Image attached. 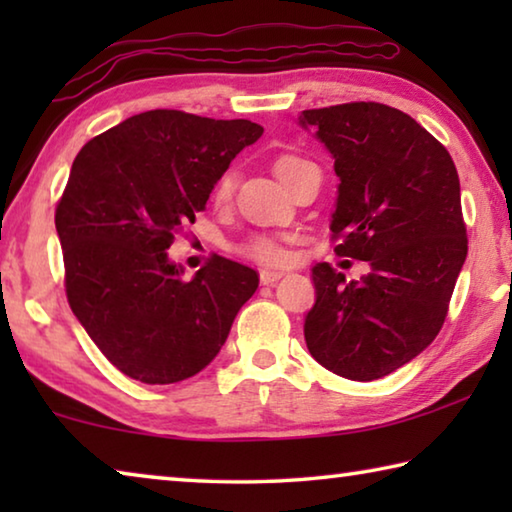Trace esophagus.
Masks as SVG:
<instances>
[{
	"instance_id": "obj_1",
	"label": "esophagus",
	"mask_w": 512,
	"mask_h": 512,
	"mask_svg": "<svg viewBox=\"0 0 512 512\" xmlns=\"http://www.w3.org/2000/svg\"><path fill=\"white\" fill-rule=\"evenodd\" d=\"M282 277V271H277V268H262L259 271V280H262V284H273Z\"/></svg>"
}]
</instances>
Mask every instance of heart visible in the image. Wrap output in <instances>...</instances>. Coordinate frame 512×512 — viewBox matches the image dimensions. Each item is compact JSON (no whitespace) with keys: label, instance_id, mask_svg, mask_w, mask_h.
Segmentation results:
<instances>
[{"label":"heart","instance_id":"1","mask_svg":"<svg viewBox=\"0 0 512 512\" xmlns=\"http://www.w3.org/2000/svg\"><path fill=\"white\" fill-rule=\"evenodd\" d=\"M298 160L300 158H296V155H280V158L275 160L277 178H280V180L287 178L289 169ZM232 187H235V173H232V171L221 173L219 180H216V185H214V192H212L214 201H219V203L228 201L230 194H232ZM241 250H244L246 255L255 257V259H259V262H266V264H277V262H284V259H287V250L282 248L280 241L268 239V237L250 239V241H246L244 248H241Z\"/></svg>","mask_w":512,"mask_h":512}]
</instances>
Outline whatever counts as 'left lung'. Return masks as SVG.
<instances>
[{
    "instance_id": "left-lung-1",
    "label": "left lung",
    "mask_w": 512,
    "mask_h": 512,
    "mask_svg": "<svg viewBox=\"0 0 512 512\" xmlns=\"http://www.w3.org/2000/svg\"><path fill=\"white\" fill-rule=\"evenodd\" d=\"M300 126L314 128L341 180L336 255L370 266L359 282L327 262L311 268L307 348L334 375L386 377L436 339L465 264L454 160L413 117L375 101L302 110Z\"/></svg>"
}]
</instances>
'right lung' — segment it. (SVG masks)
<instances>
[{"label":"right lung","mask_w":512,"mask_h":512,"mask_svg":"<svg viewBox=\"0 0 512 512\" xmlns=\"http://www.w3.org/2000/svg\"><path fill=\"white\" fill-rule=\"evenodd\" d=\"M262 133L248 119L149 110L76 155L56 207L67 300L97 348L131 379L194 377L257 291V271L225 257L185 280L167 250Z\"/></svg>","instance_id":"1"}]
</instances>
